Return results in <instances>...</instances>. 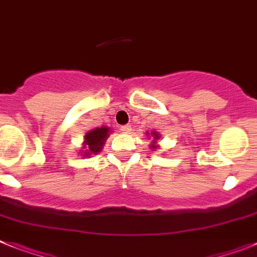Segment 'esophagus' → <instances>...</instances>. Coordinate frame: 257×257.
I'll use <instances>...</instances> for the list:
<instances>
[{
	"instance_id": "1",
	"label": "esophagus",
	"mask_w": 257,
	"mask_h": 257,
	"mask_svg": "<svg viewBox=\"0 0 257 257\" xmlns=\"http://www.w3.org/2000/svg\"><path fill=\"white\" fill-rule=\"evenodd\" d=\"M120 131L122 132V133H125V135H129V133H132V126L131 125H122L121 128H120Z\"/></svg>"
}]
</instances>
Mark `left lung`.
Listing matches in <instances>:
<instances>
[{
	"mask_svg": "<svg viewBox=\"0 0 257 257\" xmlns=\"http://www.w3.org/2000/svg\"><path fill=\"white\" fill-rule=\"evenodd\" d=\"M154 136H155V137H154V138H158V136H156V133H154ZM154 147V149H155V146H153Z\"/></svg>",
	"mask_w": 257,
	"mask_h": 257,
	"instance_id": "left-lung-1",
	"label": "left lung"
}]
</instances>
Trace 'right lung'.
<instances>
[{
	"instance_id": "obj_1",
	"label": "right lung",
	"mask_w": 257,
	"mask_h": 257,
	"mask_svg": "<svg viewBox=\"0 0 257 257\" xmlns=\"http://www.w3.org/2000/svg\"><path fill=\"white\" fill-rule=\"evenodd\" d=\"M107 135H108V128H95L86 133L85 146H88V150L84 155H90V153H99Z\"/></svg>"
}]
</instances>
